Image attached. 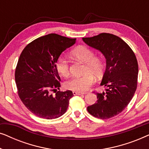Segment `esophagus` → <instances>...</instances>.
Returning <instances> with one entry per match:
<instances>
[{
	"instance_id": "1",
	"label": "esophagus",
	"mask_w": 149,
	"mask_h": 149,
	"mask_svg": "<svg viewBox=\"0 0 149 149\" xmlns=\"http://www.w3.org/2000/svg\"><path fill=\"white\" fill-rule=\"evenodd\" d=\"M72 93L74 95H82V94H85L84 93H82V92H77V91H72Z\"/></svg>"
}]
</instances>
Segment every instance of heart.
Instances as JSON below:
<instances>
[{
	"instance_id": "b5f03b06",
	"label": "heart",
	"mask_w": 149,
	"mask_h": 149,
	"mask_svg": "<svg viewBox=\"0 0 149 149\" xmlns=\"http://www.w3.org/2000/svg\"><path fill=\"white\" fill-rule=\"evenodd\" d=\"M71 56L75 60L85 64L83 70L84 75L72 77L64 83L65 88L69 90L83 92L87 91L94 83L95 77L101 76L103 71V63L95 58V53L86 46H79L71 52ZM55 68L61 77H67L70 74L68 62L63 56H60L55 63Z\"/></svg>"
}]
</instances>
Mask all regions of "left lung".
<instances>
[{
  "label": "left lung",
  "mask_w": 149,
  "mask_h": 149,
  "mask_svg": "<svg viewBox=\"0 0 149 149\" xmlns=\"http://www.w3.org/2000/svg\"><path fill=\"white\" fill-rule=\"evenodd\" d=\"M91 47L100 52L106 59V70L101 86L105 92L95 93L97 102L87 111L93 117L107 119L121 113L133 97L137 87L138 65L133 51L119 36L101 33L83 38Z\"/></svg>",
  "instance_id": "1"
}]
</instances>
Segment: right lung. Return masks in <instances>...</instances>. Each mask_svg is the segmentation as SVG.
Segmentation results:
<instances>
[{
	"label": "right lung",
	"instance_id": "add662e5",
	"mask_svg": "<svg viewBox=\"0 0 149 149\" xmlns=\"http://www.w3.org/2000/svg\"><path fill=\"white\" fill-rule=\"evenodd\" d=\"M75 42L76 38L49 34L33 40L22 51L15 73L17 93L26 107L37 117L56 119L68 109L72 91H58L56 95L51 91L60 87L56 61Z\"/></svg>",
	"mask_w": 149,
	"mask_h": 149
}]
</instances>
